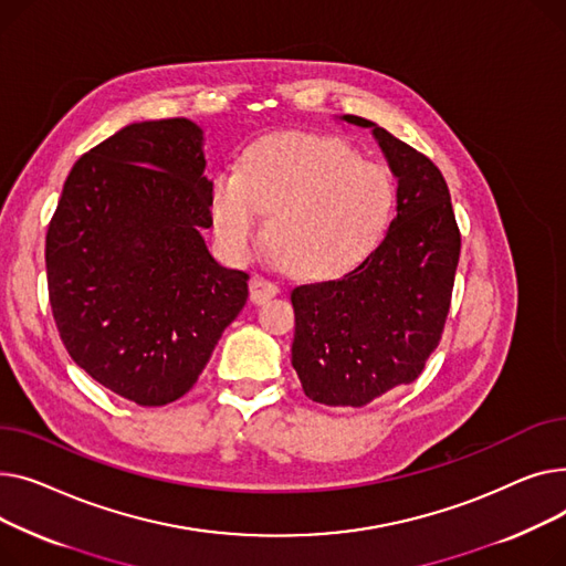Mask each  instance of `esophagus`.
Returning <instances> with one entry per match:
<instances>
[{
    "label": "esophagus",
    "instance_id": "1",
    "mask_svg": "<svg viewBox=\"0 0 566 566\" xmlns=\"http://www.w3.org/2000/svg\"><path fill=\"white\" fill-rule=\"evenodd\" d=\"M249 294H251L253 304H264L268 298L279 294V285L272 283L270 279H264V276H253L249 281Z\"/></svg>",
    "mask_w": 566,
    "mask_h": 566
}]
</instances>
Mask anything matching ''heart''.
I'll use <instances>...</instances> for the list:
<instances>
[{
	"instance_id": "obj_1",
	"label": "heart",
	"mask_w": 566,
	"mask_h": 566,
	"mask_svg": "<svg viewBox=\"0 0 566 566\" xmlns=\"http://www.w3.org/2000/svg\"><path fill=\"white\" fill-rule=\"evenodd\" d=\"M395 180L336 137L276 132L251 144L240 171L212 180L214 230L235 258L253 251L270 214L268 240L306 279L345 274L368 255L395 210Z\"/></svg>"
}]
</instances>
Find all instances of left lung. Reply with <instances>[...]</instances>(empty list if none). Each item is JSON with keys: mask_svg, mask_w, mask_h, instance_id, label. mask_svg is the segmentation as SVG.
Wrapping results in <instances>:
<instances>
[{"mask_svg": "<svg viewBox=\"0 0 566 566\" xmlns=\"http://www.w3.org/2000/svg\"><path fill=\"white\" fill-rule=\"evenodd\" d=\"M373 127L397 178V214L379 247L340 279L296 285L292 368L313 402L365 407L411 384L441 343L461 235L437 164Z\"/></svg>", "mask_w": 566, "mask_h": 566, "instance_id": "1", "label": "left lung"}]
</instances>
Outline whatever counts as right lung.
<instances>
[{
    "label": "right lung",
    "mask_w": 566,
    "mask_h": 566,
    "mask_svg": "<svg viewBox=\"0 0 566 566\" xmlns=\"http://www.w3.org/2000/svg\"><path fill=\"white\" fill-rule=\"evenodd\" d=\"M203 129L132 123L84 153L48 226L59 336L80 368L139 407L191 390L249 296V274L210 255Z\"/></svg>",
    "instance_id": "add662e5"
}]
</instances>
